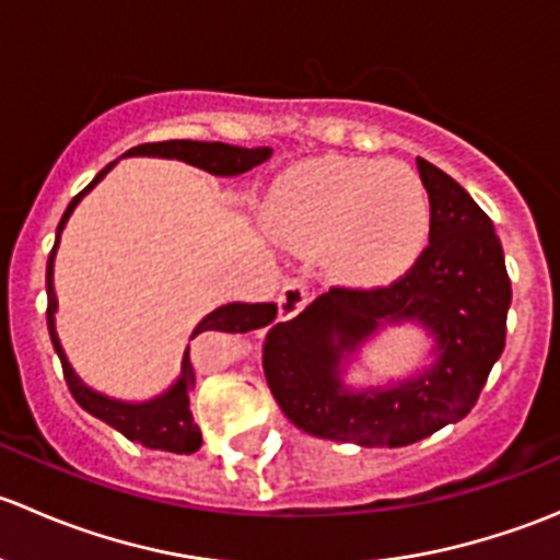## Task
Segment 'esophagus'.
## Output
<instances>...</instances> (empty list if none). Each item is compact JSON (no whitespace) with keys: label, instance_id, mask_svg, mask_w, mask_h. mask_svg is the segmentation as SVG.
Instances as JSON below:
<instances>
[{"label":"esophagus","instance_id":"obj_1","mask_svg":"<svg viewBox=\"0 0 560 560\" xmlns=\"http://www.w3.org/2000/svg\"><path fill=\"white\" fill-rule=\"evenodd\" d=\"M308 303V287L303 281L292 279L281 287V295H279V316L281 319H292L306 308Z\"/></svg>","mask_w":560,"mask_h":560}]
</instances>
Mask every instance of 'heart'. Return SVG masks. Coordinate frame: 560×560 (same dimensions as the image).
Returning a JSON list of instances; mask_svg holds the SVG:
<instances>
[{"mask_svg": "<svg viewBox=\"0 0 560 560\" xmlns=\"http://www.w3.org/2000/svg\"><path fill=\"white\" fill-rule=\"evenodd\" d=\"M268 224L284 244L325 248L332 276L382 287L415 268L431 238V197L404 162L316 160L276 178Z\"/></svg>", "mask_w": 560, "mask_h": 560, "instance_id": "obj_1", "label": "heart"}]
</instances>
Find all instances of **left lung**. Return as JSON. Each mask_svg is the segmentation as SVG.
I'll use <instances>...</instances> for the list:
<instances>
[{"label":"left lung","instance_id":"8db88e82","mask_svg":"<svg viewBox=\"0 0 560 560\" xmlns=\"http://www.w3.org/2000/svg\"><path fill=\"white\" fill-rule=\"evenodd\" d=\"M431 197V244L382 290L332 287L265 338V380L292 425L360 447H406L463 420L504 352L512 284L488 213L417 156ZM432 338L429 363L385 386L346 385V371L387 326Z\"/></svg>","mask_w":560,"mask_h":560}]
</instances>
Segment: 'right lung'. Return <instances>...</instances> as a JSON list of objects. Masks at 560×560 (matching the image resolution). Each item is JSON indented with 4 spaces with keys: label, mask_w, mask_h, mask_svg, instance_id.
<instances>
[{
    "label": "right lung",
    "mask_w": 560,
    "mask_h": 560,
    "mask_svg": "<svg viewBox=\"0 0 560 560\" xmlns=\"http://www.w3.org/2000/svg\"><path fill=\"white\" fill-rule=\"evenodd\" d=\"M273 154V149L268 145H257V149H241V145L230 143H206V140H165V143H145L129 149L124 156H160V160H178L186 162L191 167H200V171L211 175H222V178H233V175L248 173L252 167L262 165L268 156ZM118 165L110 162L105 171L97 173V178L86 186L78 197H72V202L67 206L65 217H61L59 228H56V244L50 248L48 268H45V292H48V332L50 343H54L56 354L61 360V369H65L67 387H70L72 398L81 404V409H86L89 415L97 417V420L107 422L110 428H116L118 433L129 439L135 444H143L149 450H165V453L175 455H189L195 450H200L202 436L200 428H197L195 417L189 409V395L191 385H195V369H191L189 360V347L184 349V358H180V371L175 376V382L167 389H162L160 395L145 400H121L110 398V395L100 393V389L89 387L81 376L75 374V369L67 360L65 347L59 341V332H56V312H59V301H56L54 290V262H56V248H59L61 233H65L67 222H70L72 211L78 208V202L105 178L113 167ZM279 306L276 303H224V306L213 308L211 314L202 316L197 322V327L191 330L189 338L200 336L206 330H222V332H248L259 330V327L270 325L276 319Z\"/></svg>",
    "instance_id": "right-lung-1"
}]
</instances>
